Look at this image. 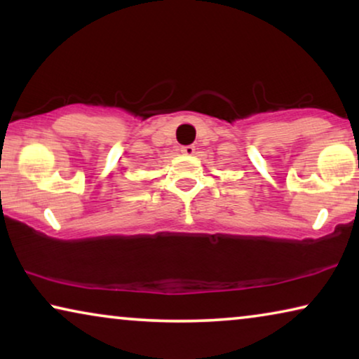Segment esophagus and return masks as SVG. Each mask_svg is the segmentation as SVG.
I'll use <instances>...</instances> for the list:
<instances>
[{"mask_svg": "<svg viewBox=\"0 0 359 359\" xmlns=\"http://www.w3.org/2000/svg\"><path fill=\"white\" fill-rule=\"evenodd\" d=\"M180 151H182V154H185V156H194L195 154V146H191V144L182 146Z\"/></svg>", "mask_w": 359, "mask_h": 359, "instance_id": "34e87169", "label": "esophagus"}]
</instances>
